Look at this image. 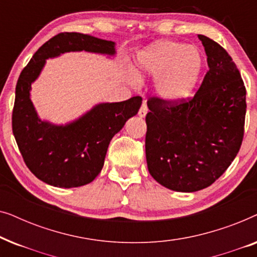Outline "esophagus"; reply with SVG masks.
Segmentation results:
<instances>
[{"label":"esophagus","mask_w":257,"mask_h":257,"mask_svg":"<svg viewBox=\"0 0 257 257\" xmlns=\"http://www.w3.org/2000/svg\"><path fill=\"white\" fill-rule=\"evenodd\" d=\"M147 111H149V108H147V105H146L145 103H144V104L142 105V107H140L139 112H138L139 117H140V118H144V117H145V115L147 114Z\"/></svg>","instance_id":"1"}]
</instances>
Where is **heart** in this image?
<instances>
[{
    "label": "heart",
    "instance_id": "obj_1",
    "mask_svg": "<svg viewBox=\"0 0 257 257\" xmlns=\"http://www.w3.org/2000/svg\"><path fill=\"white\" fill-rule=\"evenodd\" d=\"M202 69L203 57L198 49L173 41L152 44L138 57V72L157 77L156 92L170 103L191 96Z\"/></svg>",
    "mask_w": 257,
    "mask_h": 257
}]
</instances>
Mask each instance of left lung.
<instances>
[{"mask_svg": "<svg viewBox=\"0 0 257 257\" xmlns=\"http://www.w3.org/2000/svg\"><path fill=\"white\" fill-rule=\"evenodd\" d=\"M209 70L194 97L181 103L147 101L146 161L164 187L192 193L208 187L229 167L244 132L245 87L228 52L198 35Z\"/></svg>", "mask_w": 257, "mask_h": 257, "instance_id": "8db88e82", "label": "left lung"}]
</instances>
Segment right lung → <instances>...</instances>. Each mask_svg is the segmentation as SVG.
Wrapping results in <instances>:
<instances>
[{
  "label": "right lung",
  "instance_id": "right-lung-1",
  "mask_svg": "<svg viewBox=\"0 0 257 257\" xmlns=\"http://www.w3.org/2000/svg\"><path fill=\"white\" fill-rule=\"evenodd\" d=\"M70 51L115 55V43L79 33H62L42 45L22 70L16 84L13 133L31 173L55 187L90 184L104 166L108 144L138 113L142 97L119 103H100L76 120L56 125L42 120L30 98L31 84L49 58Z\"/></svg>",
  "mask_w": 257,
  "mask_h": 257
}]
</instances>
